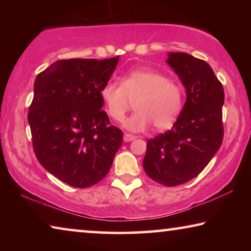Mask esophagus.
I'll return each mask as SVG.
<instances>
[{
    "instance_id": "34e87169",
    "label": "esophagus",
    "mask_w": 251,
    "mask_h": 251,
    "mask_svg": "<svg viewBox=\"0 0 251 251\" xmlns=\"http://www.w3.org/2000/svg\"><path fill=\"white\" fill-rule=\"evenodd\" d=\"M134 139H136V137H135L134 135H130V134H127V133L124 134V142L128 143V142L134 141Z\"/></svg>"
}]
</instances>
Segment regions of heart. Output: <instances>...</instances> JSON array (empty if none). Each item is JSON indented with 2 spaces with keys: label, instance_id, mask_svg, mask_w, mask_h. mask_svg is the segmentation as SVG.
<instances>
[{
  "label": "heart",
  "instance_id": "obj_1",
  "mask_svg": "<svg viewBox=\"0 0 251 251\" xmlns=\"http://www.w3.org/2000/svg\"><path fill=\"white\" fill-rule=\"evenodd\" d=\"M100 99L107 115L115 122L124 120L130 100H134L136 112L123 126L139 133L151 123L156 129L169 128L181 110L182 90L158 72L137 69L123 76L121 85L106 83L100 90Z\"/></svg>",
  "mask_w": 251,
  "mask_h": 251
}]
</instances>
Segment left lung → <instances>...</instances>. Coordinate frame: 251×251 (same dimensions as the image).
Segmentation results:
<instances>
[{"instance_id":"obj_1","label":"left lung","mask_w":251,"mask_h":251,"mask_svg":"<svg viewBox=\"0 0 251 251\" xmlns=\"http://www.w3.org/2000/svg\"><path fill=\"white\" fill-rule=\"evenodd\" d=\"M186 88V103L172 129L147 141L144 171L172 187L198 176L223 143L222 83L208 63L187 53H169L166 61Z\"/></svg>"}]
</instances>
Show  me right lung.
I'll return each mask as SVG.
<instances>
[{"instance_id": "1", "label": "right lung", "mask_w": 251, "mask_h": 251, "mask_svg": "<svg viewBox=\"0 0 251 251\" xmlns=\"http://www.w3.org/2000/svg\"><path fill=\"white\" fill-rule=\"evenodd\" d=\"M118 58L59 59L35 78L27 116L34 152L46 171L72 187L103 179L122 146L123 131L109 125L100 99Z\"/></svg>"}]
</instances>
